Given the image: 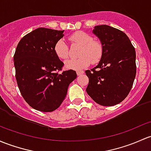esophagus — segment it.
Wrapping results in <instances>:
<instances>
[{
  "label": "esophagus",
  "mask_w": 151,
  "mask_h": 151,
  "mask_svg": "<svg viewBox=\"0 0 151 151\" xmlns=\"http://www.w3.org/2000/svg\"><path fill=\"white\" fill-rule=\"evenodd\" d=\"M84 74V71H77V74L78 76H80V75H81V74Z\"/></svg>",
  "instance_id": "esophagus-1"
}]
</instances>
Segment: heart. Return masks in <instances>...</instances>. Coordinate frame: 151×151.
<instances>
[{
  "instance_id": "heart-1",
  "label": "heart",
  "mask_w": 151,
  "mask_h": 151,
  "mask_svg": "<svg viewBox=\"0 0 151 151\" xmlns=\"http://www.w3.org/2000/svg\"><path fill=\"white\" fill-rule=\"evenodd\" d=\"M69 40L74 43L82 45L79 52L80 58H72L65 62V66L69 69L81 70L92 63H97L101 61L104 54L102 44L96 40L88 33L82 31L76 32L69 37ZM54 53L58 58L66 60L69 55V47L63 40H58L55 43Z\"/></svg>"
}]
</instances>
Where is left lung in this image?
I'll list each match as a JSON object with an SVG mask.
<instances>
[{"instance_id": "1", "label": "left lung", "mask_w": 151, "mask_h": 151, "mask_svg": "<svg viewBox=\"0 0 151 151\" xmlns=\"http://www.w3.org/2000/svg\"><path fill=\"white\" fill-rule=\"evenodd\" d=\"M104 54L96 67L85 73L89 78L86 91L97 104L112 106L125 99L136 75V53L129 37L121 30L108 25L94 27Z\"/></svg>"}]
</instances>
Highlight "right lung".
<instances>
[{"label": "right lung", "mask_w": 151, "mask_h": 151, "mask_svg": "<svg viewBox=\"0 0 151 151\" xmlns=\"http://www.w3.org/2000/svg\"><path fill=\"white\" fill-rule=\"evenodd\" d=\"M63 32L37 28L22 38L14 55L16 79L22 97L33 109L51 112L64 100L68 87L77 78L74 70L58 74L63 63L54 53Z\"/></svg>", "instance_id": "obj_1"}]
</instances>
